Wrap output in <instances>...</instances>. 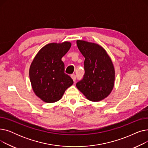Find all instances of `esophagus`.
Returning <instances> with one entry per match:
<instances>
[{
  "label": "esophagus",
  "instance_id": "1",
  "mask_svg": "<svg viewBox=\"0 0 148 148\" xmlns=\"http://www.w3.org/2000/svg\"><path fill=\"white\" fill-rule=\"evenodd\" d=\"M71 77L73 80L74 82H75V80H76V75H75L73 74V75H71Z\"/></svg>",
  "mask_w": 148,
  "mask_h": 148
}]
</instances>
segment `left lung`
Masks as SVG:
<instances>
[{
	"label": "left lung",
	"instance_id": "8db88e82",
	"mask_svg": "<svg viewBox=\"0 0 148 148\" xmlns=\"http://www.w3.org/2000/svg\"><path fill=\"white\" fill-rule=\"evenodd\" d=\"M76 42L85 58V74L76 86L88 100L100 101L109 95L114 88L115 70L113 62L99 44L80 40Z\"/></svg>",
	"mask_w": 148,
	"mask_h": 148
}]
</instances>
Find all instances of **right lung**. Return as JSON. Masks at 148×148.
<instances>
[{
    "label": "right lung",
    "instance_id": "right-lung-1",
    "mask_svg": "<svg viewBox=\"0 0 148 148\" xmlns=\"http://www.w3.org/2000/svg\"><path fill=\"white\" fill-rule=\"evenodd\" d=\"M71 43L52 42L45 45L36 54L29 68L31 86L35 94L47 103L60 100L73 80L65 73L62 58Z\"/></svg>",
    "mask_w": 148,
    "mask_h": 148
}]
</instances>
